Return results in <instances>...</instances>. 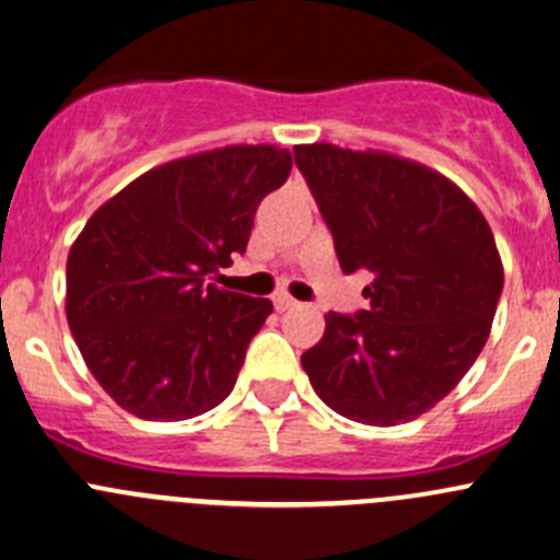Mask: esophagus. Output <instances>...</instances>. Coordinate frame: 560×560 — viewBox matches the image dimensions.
<instances>
[{"label":"esophagus","instance_id":"esophagus-1","mask_svg":"<svg viewBox=\"0 0 560 560\" xmlns=\"http://www.w3.org/2000/svg\"><path fill=\"white\" fill-rule=\"evenodd\" d=\"M273 306H276V312H290V308H298V306H301V303L292 301L290 295H276L273 298Z\"/></svg>","mask_w":560,"mask_h":560}]
</instances>
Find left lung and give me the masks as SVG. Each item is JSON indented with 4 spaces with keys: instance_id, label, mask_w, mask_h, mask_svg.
Listing matches in <instances>:
<instances>
[{
    "instance_id": "8db88e82",
    "label": "left lung",
    "mask_w": 560,
    "mask_h": 560,
    "mask_svg": "<svg viewBox=\"0 0 560 560\" xmlns=\"http://www.w3.org/2000/svg\"><path fill=\"white\" fill-rule=\"evenodd\" d=\"M343 273L374 276L358 314L330 312L303 352L322 400L365 425L433 409L490 336L504 268L479 208L442 173L382 151L295 145Z\"/></svg>"
}]
</instances>
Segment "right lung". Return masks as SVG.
I'll use <instances>...</instances> for the list:
<instances>
[{
	"label": "right lung",
	"mask_w": 560,
	"mask_h": 560,
	"mask_svg": "<svg viewBox=\"0 0 560 560\" xmlns=\"http://www.w3.org/2000/svg\"><path fill=\"white\" fill-rule=\"evenodd\" d=\"M292 171L276 145L173 160L100 206L67 257V322L89 371L140 420H189L233 393L273 303L219 290L254 213Z\"/></svg>",
	"instance_id": "add662e5"
}]
</instances>
